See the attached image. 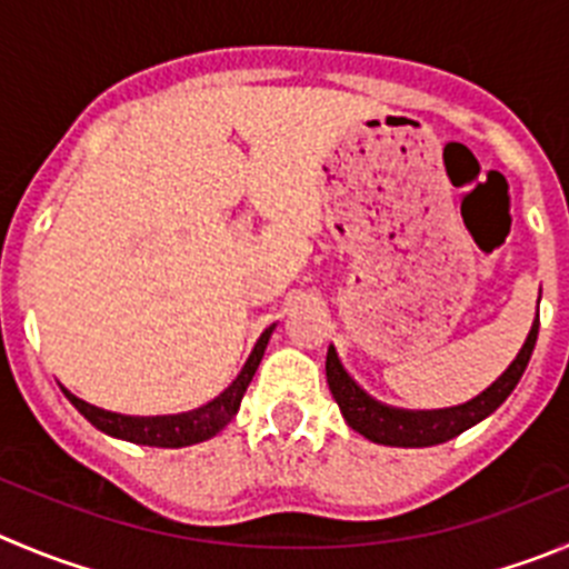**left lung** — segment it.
Segmentation results:
<instances>
[{"label":"left lung","instance_id":"obj_1","mask_svg":"<svg viewBox=\"0 0 569 569\" xmlns=\"http://www.w3.org/2000/svg\"><path fill=\"white\" fill-rule=\"evenodd\" d=\"M536 337H539V315H536L533 326H530L522 350L508 365L506 373L493 381L491 387H486L477 398H471L466 405L446 407V410H398V407L381 405V401H376L373 396H368L357 381L350 379L348 370L339 362L333 345L328 348L326 357L328 387H331V396L337 398L348 427L357 429L359 435H365L373 443L405 446V449L446 443V440L458 438L460 432H466L469 427L480 423L482 418L491 416L511 396L513 387L522 379L525 368H528Z\"/></svg>","mask_w":569,"mask_h":569}]
</instances>
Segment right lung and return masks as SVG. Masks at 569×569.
Segmentation results:
<instances>
[{"label":"right lung","instance_id":"right-lung-1","mask_svg":"<svg viewBox=\"0 0 569 569\" xmlns=\"http://www.w3.org/2000/svg\"><path fill=\"white\" fill-rule=\"evenodd\" d=\"M274 326H269L267 331L260 333V339L254 342L252 353H249L247 365L241 368V373L236 376L230 387H227L221 396H216L212 401H207L204 407L190 412H179V416H120V412L100 410V407L87 405L83 398L72 396L67 387H61L63 396L72 401L78 412L87 418L92 427H98L100 432L111 435V438L131 440V443L140 446H159V449H179V446L201 443V440L219 435L227 423L236 418L238 407H241V398L247 392L249 381H252L254 370H258L260 359H263V350H267L269 337H272Z\"/></svg>","mask_w":569,"mask_h":569}]
</instances>
